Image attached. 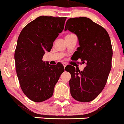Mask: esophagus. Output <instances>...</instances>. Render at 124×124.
Instances as JSON below:
<instances>
[{"label":"esophagus","mask_w":124,"mask_h":124,"mask_svg":"<svg viewBox=\"0 0 124 124\" xmlns=\"http://www.w3.org/2000/svg\"><path fill=\"white\" fill-rule=\"evenodd\" d=\"M63 66H64V67L65 68V67H66V66L67 65V63H66V62H63Z\"/></svg>","instance_id":"obj_1"}]
</instances>
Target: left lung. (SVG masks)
<instances>
[{"instance_id":"left-lung-1","label":"left lung","mask_w":124,"mask_h":124,"mask_svg":"<svg viewBox=\"0 0 124 124\" xmlns=\"http://www.w3.org/2000/svg\"><path fill=\"white\" fill-rule=\"evenodd\" d=\"M77 35L79 47L74 53V58L86 64L83 71L73 66L65 70L71 75L70 92L78 101H92L104 88L112 67V48L106 29L87 17L68 19L64 30Z\"/></svg>"}]
</instances>
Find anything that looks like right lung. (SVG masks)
I'll list each match as a JSON object with an SVG mask.
<instances>
[{
    "label": "right lung",
    "instance_id": "1",
    "mask_svg": "<svg viewBox=\"0 0 124 124\" xmlns=\"http://www.w3.org/2000/svg\"><path fill=\"white\" fill-rule=\"evenodd\" d=\"M66 17L40 16L22 29L15 51V68L22 90L32 101L40 102L53 94L54 86L64 68L43 61L64 29Z\"/></svg>",
    "mask_w": 124,
    "mask_h": 124
}]
</instances>
